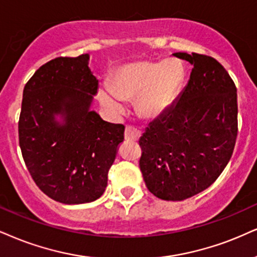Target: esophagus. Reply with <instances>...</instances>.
Wrapping results in <instances>:
<instances>
[{"label":"esophagus","instance_id":"1","mask_svg":"<svg viewBox=\"0 0 257 257\" xmlns=\"http://www.w3.org/2000/svg\"><path fill=\"white\" fill-rule=\"evenodd\" d=\"M141 131L134 126H126L125 128V141L127 142H137L141 137Z\"/></svg>","mask_w":257,"mask_h":257}]
</instances>
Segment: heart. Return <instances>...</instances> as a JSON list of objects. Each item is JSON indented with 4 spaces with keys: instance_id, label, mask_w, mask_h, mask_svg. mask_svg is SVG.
<instances>
[{
    "instance_id": "1",
    "label": "heart",
    "mask_w": 257,
    "mask_h": 257,
    "mask_svg": "<svg viewBox=\"0 0 257 257\" xmlns=\"http://www.w3.org/2000/svg\"><path fill=\"white\" fill-rule=\"evenodd\" d=\"M185 77V66L176 58L130 63L114 71L109 89H101L99 99L102 106L116 114L125 110L122 101L137 99L136 107L139 115L155 120L172 108Z\"/></svg>"
}]
</instances>
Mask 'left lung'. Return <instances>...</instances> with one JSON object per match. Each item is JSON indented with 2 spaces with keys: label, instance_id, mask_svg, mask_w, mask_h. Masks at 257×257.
I'll use <instances>...</instances> for the list:
<instances>
[{
  "label": "left lung",
  "instance_id": "1",
  "mask_svg": "<svg viewBox=\"0 0 257 257\" xmlns=\"http://www.w3.org/2000/svg\"><path fill=\"white\" fill-rule=\"evenodd\" d=\"M193 65L173 107L139 139V168L148 189L181 201L208 188L229 163L237 138V89L210 56L176 52Z\"/></svg>",
  "mask_w": 257,
  "mask_h": 257
}]
</instances>
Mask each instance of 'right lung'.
<instances>
[{"label": "right lung", "instance_id": "add662e5", "mask_svg": "<svg viewBox=\"0 0 257 257\" xmlns=\"http://www.w3.org/2000/svg\"><path fill=\"white\" fill-rule=\"evenodd\" d=\"M88 62V53L58 57L41 65L24 88L22 157L41 192L62 204L91 202L103 194L123 141L125 126L90 109L99 81Z\"/></svg>", "mask_w": 257, "mask_h": 257}]
</instances>
